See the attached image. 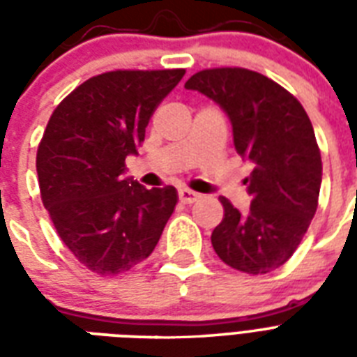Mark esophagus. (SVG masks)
Instances as JSON below:
<instances>
[{
    "label": "esophagus",
    "instance_id": "34e87169",
    "mask_svg": "<svg viewBox=\"0 0 357 357\" xmlns=\"http://www.w3.org/2000/svg\"><path fill=\"white\" fill-rule=\"evenodd\" d=\"M178 195H179V200L183 202V204H195V202L200 198L198 192H195V190H190V189H179Z\"/></svg>",
    "mask_w": 357,
    "mask_h": 357
}]
</instances>
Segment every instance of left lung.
Returning <instances> with one entry per match:
<instances>
[{
  "label": "left lung",
  "instance_id": "obj_1",
  "mask_svg": "<svg viewBox=\"0 0 357 357\" xmlns=\"http://www.w3.org/2000/svg\"><path fill=\"white\" fill-rule=\"evenodd\" d=\"M185 89L198 91L228 114L234 144L254 165L250 209L220 198L224 218L211 244L220 259L246 274L276 271L298 248L319 206L321 150L302 103L266 75L246 68H211Z\"/></svg>",
  "mask_w": 357,
  "mask_h": 357
}]
</instances>
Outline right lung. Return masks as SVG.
Wrapping results in <instances>:
<instances>
[{"label":"right lung","instance_id":"obj_1","mask_svg":"<svg viewBox=\"0 0 357 357\" xmlns=\"http://www.w3.org/2000/svg\"><path fill=\"white\" fill-rule=\"evenodd\" d=\"M183 75V68L94 75L47 122L36 151L42 204L75 259L100 276L144 261L178 204L172 185L144 189L122 174L153 111Z\"/></svg>","mask_w":357,"mask_h":357}]
</instances>
